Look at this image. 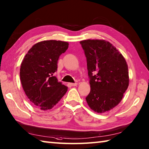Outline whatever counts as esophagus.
<instances>
[{
	"instance_id": "34e87169",
	"label": "esophagus",
	"mask_w": 149,
	"mask_h": 149,
	"mask_svg": "<svg viewBox=\"0 0 149 149\" xmlns=\"http://www.w3.org/2000/svg\"><path fill=\"white\" fill-rule=\"evenodd\" d=\"M70 85H71V86H77V83H70L69 84Z\"/></svg>"
}]
</instances>
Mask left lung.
Returning <instances> with one entry per match:
<instances>
[{"mask_svg": "<svg viewBox=\"0 0 149 149\" xmlns=\"http://www.w3.org/2000/svg\"><path fill=\"white\" fill-rule=\"evenodd\" d=\"M80 43L86 56L91 87L87 103L94 111L104 113L119 104L128 88L127 61L109 41L86 40Z\"/></svg>", "mask_w": 149, "mask_h": 149, "instance_id": "obj_1", "label": "left lung"}]
</instances>
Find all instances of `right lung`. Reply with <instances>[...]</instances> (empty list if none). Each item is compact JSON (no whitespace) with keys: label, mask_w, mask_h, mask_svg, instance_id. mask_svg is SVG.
<instances>
[{"label":"right lung","mask_w":149,"mask_h":149,"mask_svg":"<svg viewBox=\"0 0 149 149\" xmlns=\"http://www.w3.org/2000/svg\"><path fill=\"white\" fill-rule=\"evenodd\" d=\"M68 47L65 41H42L33 45L22 61V88L31 103L41 110L52 109L68 89L54 76L59 57Z\"/></svg>","instance_id":"right-lung-1"}]
</instances>
